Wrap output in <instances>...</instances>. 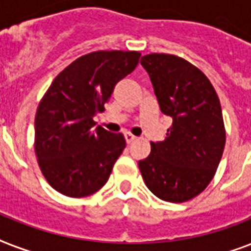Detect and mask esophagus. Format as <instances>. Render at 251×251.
Wrapping results in <instances>:
<instances>
[{
  "label": "esophagus",
  "mask_w": 251,
  "mask_h": 251,
  "mask_svg": "<svg viewBox=\"0 0 251 251\" xmlns=\"http://www.w3.org/2000/svg\"><path fill=\"white\" fill-rule=\"evenodd\" d=\"M125 139H126V142H127V145H130V143H133V142L137 139V137H135V135H133L131 133H125Z\"/></svg>",
  "instance_id": "esophagus-1"
}]
</instances>
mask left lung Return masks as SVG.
<instances>
[{"instance_id":"1","label":"left lung","mask_w":251,"mask_h":251,"mask_svg":"<svg viewBox=\"0 0 251 251\" xmlns=\"http://www.w3.org/2000/svg\"><path fill=\"white\" fill-rule=\"evenodd\" d=\"M161 112L173 122L163 142L139 160L146 186L165 202L182 203L202 193L214 178L226 146L220 100L203 72L167 53L142 57Z\"/></svg>"}]
</instances>
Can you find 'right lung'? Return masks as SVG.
I'll list each match as a JSON object with an SVG mask.
<instances>
[{
  "label": "right lung",
  "mask_w": 251,
  "mask_h": 251,
  "mask_svg": "<svg viewBox=\"0 0 251 251\" xmlns=\"http://www.w3.org/2000/svg\"><path fill=\"white\" fill-rule=\"evenodd\" d=\"M137 50H98L54 78L35 116V153L45 179L61 194L83 198L100 190L124 149V134L98 126L114 86L137 68Z\"/></svg>",
  "instance_id": "obj_1"
}]
</instances>
